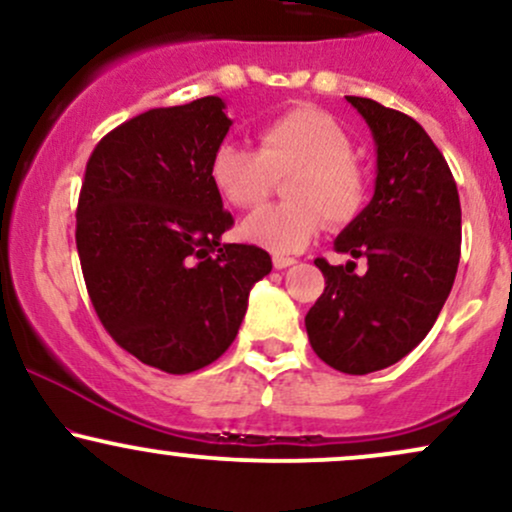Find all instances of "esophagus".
Returning <instances> with one entry per match:
<instances>
[{
    "label": "esophagus",
    "mask_w": 512,
    "mask_h": 512,
    "mask_svg": "<svg viewBox=\"0 0 512 512\" xmlns=\"http://www.w3.org/2000/svg\"><path fill=\"white\" fill-rule=\"evenodd\" d=\"M272 262H274L276 269H286V267H291V264H296L293 257H284V255H274Z\"/></svg>",
    "instance_id": "1"
}]
</instances>
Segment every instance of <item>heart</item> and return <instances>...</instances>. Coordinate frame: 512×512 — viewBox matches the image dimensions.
Listing matches in <instances>:
<instances>
[{
    "instance_id": "obj_1",
    "label": "heart",
    "mask_w": 512,
    "mask_h": 512,
    "mask_svg": "<svg viewBox=\"0 0 512 512\" xmlns=\"http://www.w3.org/2000/svg\"><path fill=\"white\" fill-rule=\"evenodd\" d=\"M286 204L252 211L238 226L252 245L291 255L310 245L322 228L344 226L361 214L368 195L363 168L351 156L346 129L325 110L293 108L257 132V151L223 142L209 158V180L216 195L236 209L267 199L276 178H286Z\"/></svg>"
}]
</instances>
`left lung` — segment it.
<instances>
[{
    "label": "left lung",
    "instance_id": "8db88e82",
    "mask_svg": "<svg viewBox=\"0 0 512 512\" xmlns=\"http://www.w3.org/2000/svg\"><path fill=\"white\" fill-rule=\"evenodd\" d=\"M373 134L378 170L368 207L334 240V250L367 260L317 257L325 291L305 315L310 346L349 375L383 370L424 342L460 264L457 185L426 129L399 110L346 96Z\"/></svg>",
    "mask_w": 512,
    "mask_h": 512
}]
</instances>
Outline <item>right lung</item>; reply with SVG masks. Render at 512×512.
<instances>
[{
	"label": "right lung",
	"instance_id": "1",
	"mask_svg": "<svg viewBox=\"0 0 512 512\" xmlns=\"http://www.w3.org/2000/svg\"><path fill=\"white\" fill-rule=\"evenodd\" d=\"M219 96L154 108L105 134L86 163L76 250L93 308L122 349L185 375L236 339L250 289L272 272L233 226L209 180L231 129Z\"/></svg>",
	"mask_w": 512,
	"mask_h": 512
}]
</instances>
